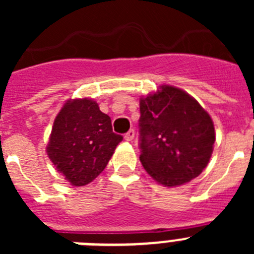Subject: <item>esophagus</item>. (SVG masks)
<instances>
[{
  "label": "esophagus",
  "mask_w": 254,
  "mask_h": 254,
  "mask_svg": "<svg viewBox=\"0 0 254 254\" xmlns=\"http://www.w3.org/2000/svg\"><path fill=\"white\" fill-rule=\"evenodd\" d=\"M125 138H126V141L133 140V138H134V129H129V131L125 134Z\"/></svg>",
  "instance_id": "obj_1"
}]
</instances>
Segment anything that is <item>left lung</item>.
Segmentation results:
<instances>
[{"label":"left lung","instance_id":"left-lung-1","mask_svg":"<svg viewBox=\"0 0 254 254\" xmlns=\"http://www.w3.org/2000/svg\"><path fill=\"white\" fill-rule=\"evenodd\" d=\"M140 160L165 187L185 185L207 165L215 142L214 123L192 96L161 86L140 102Z\"/></svg>","mask_w":254,"mask_h":254}]
</instances>
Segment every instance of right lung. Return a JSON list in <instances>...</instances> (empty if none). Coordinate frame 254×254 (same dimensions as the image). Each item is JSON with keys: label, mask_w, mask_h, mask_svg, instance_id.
<instances>
[{"label": "right lung", "mask_w": 254, "mask_h": 254, "mask_svg": "<svg viewBox=\"0 0 254 254\" xmlns=\"http://www.w3.org/2000/svg\"><path fill=\"white\" fill-rule=\"evenodd\" d=\"M123 137L111 117L90 99L69 100L56 117L47 146L56 169L72 186L93 182L105 169Z\"/></svg>", "instance_id": "right-lung-1"}]
</instances>
